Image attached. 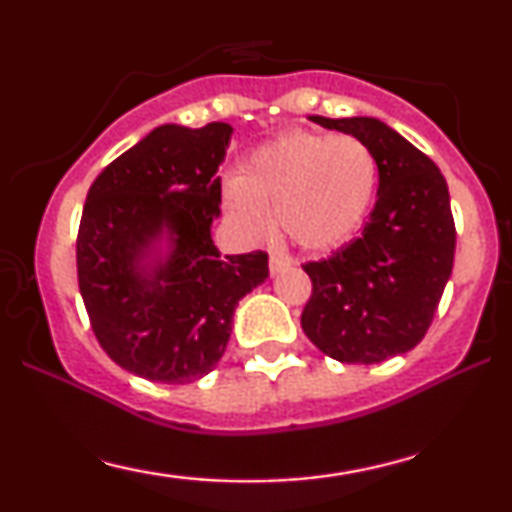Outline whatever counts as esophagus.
Segmentation results:
<instances>
[{
	"label": "esophagus",
	"mask_w": 512,
	"mask_h": 512,
	"mask_svg": "<svg viewBox=\"0 0 512 512\" xmlns=\"http://www.w3.org/2000/svg\"><path fill=\"white\" fill-rule=\"evenodd\" d=\"M291 264V257H286L284 252H272L269 255V274H279L281 269H286Z\"/></svg>",
	"instance_id": "1"
}]
</instances>
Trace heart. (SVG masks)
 <instances>
[{
  "mask_svg": "<svg viewBox=\"0 0 512 512\" xmlns=\"http://www.w3.org/2000/svg\"><path fill=\"white\" fill-rule=\"evenodd\" d=\"M378 185V163L354 137L289 132L245 158L223 207L243 236L260 238L269 216L303 250H330L366 219Z\"/></svg>",
  "mask_w": 512,
  "mask_h": 512,
  "instance_id": "heart-1",
  "label": "heart"
}]
</instances>
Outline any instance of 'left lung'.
<instances>
[{
  "label": "left lung",
  "mask_w": 512,
  "mask_h": 512,
  "mask_svg": "<svg viewBox=\"0 0 512 512\" xmlns=\"http://www.w3.org/2000/svg\"><path fill=\"white\" fill-rule=\"evenodd\" d=\"M310 120L368 146L378 163V202L361 236L327 260L303 264L313 281L303 332L342 363L407 354L431 327L452 274L448 185L424 151L375 117Z\"/></svg>",
  "instance_id": "8db88e82"
}]
</instances>
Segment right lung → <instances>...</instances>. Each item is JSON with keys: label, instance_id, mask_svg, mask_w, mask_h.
<instances>
[{"label": "right lung", "instance_id": "right-lung-1", "mask_svg": "<svg viewBox=\"0 0 512 512\" xmlns=\"http://www.w3.org/2000/svg\"><path fill=\"white\" fill-rule=\"evenodd\" d=\"M231 132L226 122L156 127L88 187L76 276L91 330L117 366L151 383L207 375L238 301L269 276L267 252L221 257L211 240ZM163 227L174 248L144 275L138 260Z\"/></svg>", "mask_w": 512, "mask_h": 512}]
</instances>
